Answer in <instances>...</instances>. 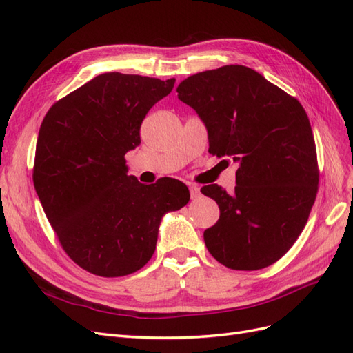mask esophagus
I'll use <instances>...</instances> for the list:
<instances>
[{
  "label": "esophagus",
  "instance_id": "esophagus-1",
  "mask_svg": "<svg viewBox=\"0 0 353 353\" xmlns=\"http://www.w3.org/2000/svg\"><path fill=\"white\" fill-rule=\"evenodd\" d=\"M188 188H190L191 199H199L200 197V188L196 184H190Z\"/></svg>",
  "mask_w": 353,
  "mask_h": 353
}]
</instances>
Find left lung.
<instances>
[{
	"label": "left lung",
	"instance_id": "left-lung-1",
	"mask_svg": "<svg viewBox=\"0 0 353 353\" xmlns=\"http://www.w3.org/2000/svg\"><path fill=\"white\" fill-rule=\"evenodd\" d=\"M176 92L205 123L209 153L239 163L234 193L218 184L201 188L221 210L203 234L208 250L231 270L266 268L301 236L316 197V148L305 109L240 65L196 73Z\"/></svg>",
	"mask_w": 353,
	"mask_h": 353
}]
</instances>
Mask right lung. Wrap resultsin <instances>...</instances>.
<instances>
[{
  "mask_svg": "<svg viewBox=\"0 0 353 353\" xmlns=\"http://www.w3.org/2000/svg\"><path fill=\"white\" fill-rule=\"evenodd\" d=\"M175 78L103 73L51 105L41 123L34 185L61 248L100 276L132 274L152 259L159 225L190 200L174 178L144 185L128 175L125 154Z\"/></svg>",
  "mask_w": 353,
  "mask_h": 353,
  "instance_id": "1",
  "label": "right lung"
}]
</instances>
